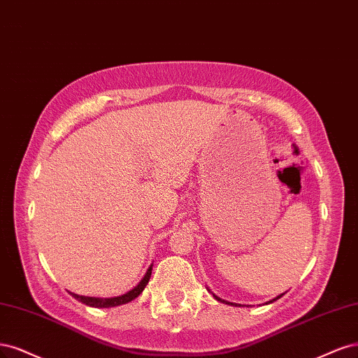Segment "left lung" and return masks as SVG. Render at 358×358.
Masks as SVG:
<instances>
[{"mask_svg":"<svg viewBox=\"0 0 358 358\" xmlns=\"http://www.w3.org/2000/svg\"><path fill=\"white\" fill-rule=\"evenodd\" d=\"M282 294H284V293H282ZM282 294H280V296H276V297H275V299H272V301H269V302H268V303H272V302H275V301H276V299H280V297H281V296H282ZM213 296H214V297H215V299H217V301H218V302H223V303H230V302H226V301H222V299H220V297H217V296H215V294H213ZM230 305H232V306H234V305H235V306H236V303H230Z\"/></svg>","mask_w":358,"mask_h":358,"instance_id":"8db88e82","label":"left lung"}]
</instances>
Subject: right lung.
<instances>
[{
	"mask_svg": "<svg viewBox=\"0 0 358 358\" xmlns=\"http://www.w3.org/2000/svg\"><path fill=\"white\" fill-rule=\"evenodd\" d=\"M153 266V264H152ZM152 266H150L144 275V278L138 282V285H135L131 292L124 293L122 296L117 297H108V299H101V297H89V296H80V294H74L71 293V296L74 299H77L78 302H82L87 306H94V308H113V306H119V305H124L131 301H134L135 297L140 296L143 293V290L145 288V285L150 281V276H152Z\"/></svg>",
	"mask_w": 358,
	"mask_h": 358,
	"instance_id": "right-lung-1",
	"label": "right lung"
}]
</instances>
